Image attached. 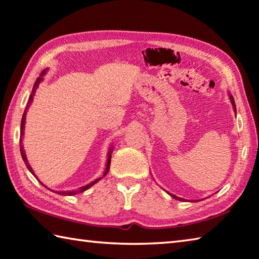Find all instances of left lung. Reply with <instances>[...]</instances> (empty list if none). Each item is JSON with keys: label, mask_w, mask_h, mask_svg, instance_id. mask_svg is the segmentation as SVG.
Masks as SVG:
<instances>
[{"label": "left lung", "mask_w": 259, "mask_h": 259, "mask_svg": "<svg viewBox=\"0 0 259 259\" xmlns=\"http://www.w3.org/2000/svg\"><path fill=\"white\" fill-rule=\"evenodd\" d=\"M229 98H230V101H231V104H232V107H233L234 113H236V112H237V109H236V103H234L233 96L231 95V94H229ZM168 194H170V192H168ZM170 196H172L173 198H175V199H178V200H183V201L186 200V199H183V198H180V197H177L176 195H172V194H170ZM191 201H199V200H191Z\"/></svg>", "instance_id": "left-lung-1"}]
</instances>
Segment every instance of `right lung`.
I'll return each mask as SVG.
<instances>
[{
	"label": "right lung",
	"instance_id": "obj_1",
	"mask_svg": "<svg viewBox=\"0 0 259 259\" xmlns=\"http://www.w3.org/2000/svg\"><path fill=\"white\" fill-rule=\"evenodd\" d=\"M46 71H48V69H45V70H43V71H41V73H40V76H39V78H37V80L35 81V83H34V87H32V92H31V94H30V96H29V100H28V104H27V106H26V109H25V112H23V115H22V120H21V125H20V153H21V156H22V159H23V162H25V164H26V166H27V168L28 170L30 171V173L32 176H34L37 180H38V178L36 177V175H35V172L32 171V167L30 166V164H29V162H28V159H27V156H26V153H25V149H23V146H22V137H23V133H25V131H23V129H25V123H26V115H27V112H28V109H29V105L31 104L32 103V100H34V96H35V93H36V91H37V88H38V86H39V83L43 81V76L44 74L46 73ZM112 153H113V146H111L110 147V149H109V153H107V161H106V166H105V171H104V173H103V177H101V178H98V179H96V180H94V181H92L91 183H88V185H86V186H83V187H81V188H79V189H77V190H68V191H54V192H56V194H59V195H64V196H72V195H76V194H80V192H83V191H86L87 189H89V188H91L92 186H94L95 185L96 182H98L101 180L102 178H104L107 173H109V171H110V164H111V155H112ZM39 181V180H38ZM40 182V181H39ZM41 185H43V182H40ZM45 188H48L46 187L45 185H43ZM49 190H51L50 188H48ZM53 191V190H52Z\"/></svg>",
	"mask_w": 259,
	"mask_h": 259
}]
</instances>
